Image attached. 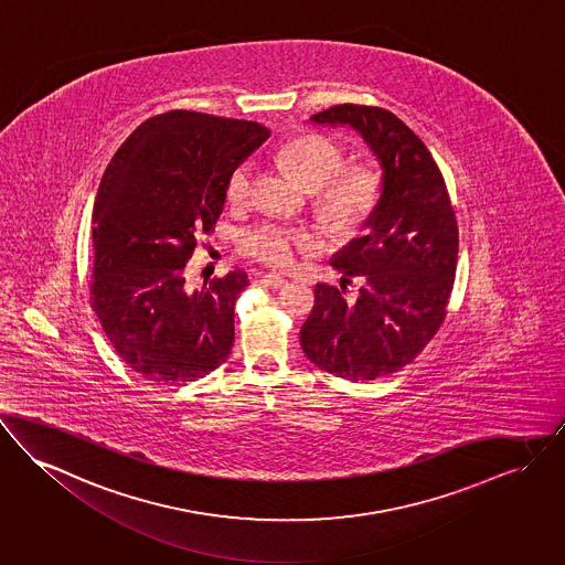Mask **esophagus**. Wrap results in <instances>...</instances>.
I'll return each instance as SVG.
<instances>
[{
  "instance_id": "obj_1",
  "label": "esophagus",
  "mask_w": 565,
  "mask_h": 565,
  "mask_svg": "<svg viewBox=\"0 0 565 565\" xmlns=\"http://www.w3.org/2000/svg\"><path fill=\"white\" fill-rule=\"evenodd\" d=\"M260 284H265L268 288H281L286 284V277L277 275V273H266V275H263Z\"/></svg>"
}]
</instances>
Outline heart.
Returning a JSON list of instances; mask_svg holds the SVG:
<instances>
[{"instance_id":"1","label":"heart","mask_w":565,"mask_h":565,"mask_svg":"<svg viewBox=\"0 0 565 565\" xmlns=\"http://www.w3.org/2000/svg\"><path fill=\"white\" fill-rule=\"evenodd\" d=\"M277 158L311 190L318 213L334 226L348 228L363 222L380 196V172L366 162L345 164V151L324 134H302L279 147ZM256 183V162L241 160L226 179V200L245 206ZM245 256L265 265H290L299 254L316 247L313 236L279 222H258L238 236Z\"/></svg>"}]
</instances>
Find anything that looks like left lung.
Listing matches in <instances>:
<instances>
[{
    "label": "left lung",
    "mask_w": 565,
    "mask_h": 565,
    "mask_svg": "<svg viewBox=\"0 0 565 565\" xmlns=\"http://www.w3.org/2000/svg\"><path fill=\"white\" fill-rule=\"evenodd\" d=\"M311 119L363 134L384 172L365 234L331 263L350 286L359 281V295L318 284L300 348L337 377L377 380L414 363L446 320L459 258L457 215L429 149L391 110L337 104Z\"/></svg>",
    "instance_id": "obj_1"
}]
</instances>
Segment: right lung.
<instances>
[{"label": "right lung", "mask_w": 565, "mask_h": 565, "mask_svg": "<svg viewBox=\"0 0 565 565\" xmlns=\"http://www.w3.org/2000/svg\"><path fill=\"white\" fill-rule=\"evenodd\" d=\"M268 134L256 121L168 110L142 121L104 170L89 302L117 356L142 377L183 384L226 363L247 273L190 290L183 268L199 236L215 231L231 170Z\"/></svg>", "instance_id": "add662e5"}]
</instances>
